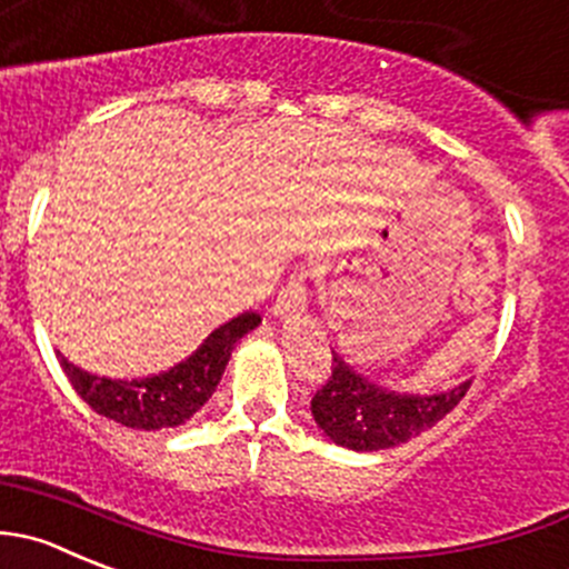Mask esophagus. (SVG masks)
<instances>
[{"label": "esophagus", "mask_w": 569, "mask_h": 569, "mask_svg": "<svg viewBox=\"0 0 569 569\" xmlns=\"http://www.w3.org/2000/svg\"><path fill=\"white\" fill-rule=\"evenodd\" d=\"M308 311V297H306V283L302 278H291L289 283L280 289L278 300L272 306L274 319H300Z\"/></svg>", "instance_id": "esophagus-1"}]
</instances>
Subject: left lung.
Masks as SVG:
<instances>
[{"mask_svg": "<svg viewBox=\"0 0 569 569\" xmlns=\"http://www.w3.org/2000/svg\"><path fill=\"white\" fill-rule=\"evenodd\" d=\"M470 383L465 380L433 395H408L363 378L333 352V375L313 395L311 413L330 442L356 453H375L433 428L459 406Z\"/></svg>", "mask_w": 569, "mask_h": 569, "instance_id": "8db88e82", "label": "left lung"}]
</instances>
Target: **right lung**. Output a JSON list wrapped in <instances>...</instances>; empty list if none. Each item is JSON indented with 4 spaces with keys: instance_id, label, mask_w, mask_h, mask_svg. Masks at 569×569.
<instances>
[{
    "instance_id": "right-lung-1",
    "label": "right lung",
    "mask_w": 569,
    "mask_h": 569,
    "mask_svg": "<svg viewBox=\"0 0 569 569\" xmlns=\"http://www.w3.org/2000/svg\"><path fill=\"white\" fill-rule=\"evenodd\" d=\"M258 325L261 317L256 311L239 313L230 322L219 325L189 358L147 378L127 380L86 372L63 352H58V361L77 395L97 413L136 431H163L189 422L206 406L222 380L230 352Z\"/></svg>"
}]
</instances>
